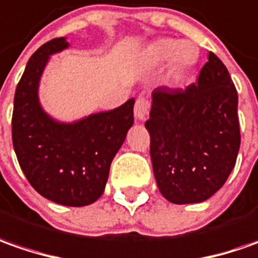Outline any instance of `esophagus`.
Returning a JSON list of instances; mask_svg holds the SVG:
<instances>
[{"label":"esophagus","instance_id":"obj_1","mask_svg":"<svg viewBox=\"0 0 258 258\" xmlns=\"http://www.w3.org/2000/svg\"><path fill=\"white\" fill-rule=\"evenodd\" d=\"M150 111V101L146 97H138L134 105V117L137 120H146L147 114Z\"/></svg>","mask_w":258,"mask_h":258}]
</instances>
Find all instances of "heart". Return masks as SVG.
Segmentation results:
<instances>
[{"mask_svg":"<svg viewBox=\"0 0 258 258\" xmlns=\"http://www.w3.org/2000/svg\"><path fill=\"white\" fill-rule=\"evenodd\" d=\"M148 58L156 66L170 61V71L174 76H184L199 64L200 48L191 41L180 42L174 38H161L150 45Z\"/></svg>","mask_w":258,"mask_h":258,"instance_id":"1","label":"heart"}]
</instances>
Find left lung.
I'll list each match as a JSON object with an SVG mask.
<instances>
[{"mask_svg": "<svg viewBox=\"0 0 258 258\" xmlns=\"http://www.w3.org/2000/svg\"><path fill=\"white\" fill-rule=\"evenodd\" d=\"M150 156L160 192L174 204L201 203L217 192L240 150L238 95L221 59L210 51L196 84L153 94Z\"/></svg>", "mask_w": 258, "mask_h": 258, "instance_id": "1", "label": "left lung"}]
</instances>
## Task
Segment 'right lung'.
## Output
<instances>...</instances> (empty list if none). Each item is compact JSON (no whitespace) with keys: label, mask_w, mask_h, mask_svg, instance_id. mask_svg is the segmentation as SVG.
<instances>
[{"label":"right lung","mask_w":258,"mask_h":258,"mask_svg":"<svg viewBox=\"0 0 258 258\" xmlns=\"http://www.w3.org/2000/svg\"><path fill=\"white\" fill-rule=\"evenodd\" d=\"M68 45L66 37L54 38L30 58L14 97L13 144L23 173L42 197L83 207L104 192L112 158L134 122V98L74 122L54 120L41 107L38 87L49 57Z\"/></svg>","instance_id":"1"}]
</instances>
